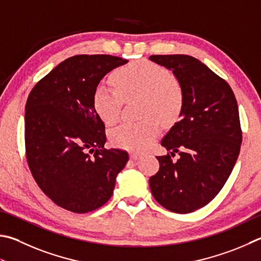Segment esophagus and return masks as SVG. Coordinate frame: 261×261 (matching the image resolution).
I'll list each match as a JSON object with an SVG mask.
<instances>
[{
    "instance_id": "obj_1",
    "label": "esophagus",
    "mask_w": 261,
    "mask_h": 261,
    "mask_svg": "<svg viewBox=\"0 0 261 261\" xmlns=\"http://www.w3.org/2000/svg\"><path fill=\"white\" fill-rule=\"evenodd\" d=\"M141 156H143V155L138 154V153H131V154H130V159H131V160H139V159L141 158Z\"/></svg>"
}]
</instances>
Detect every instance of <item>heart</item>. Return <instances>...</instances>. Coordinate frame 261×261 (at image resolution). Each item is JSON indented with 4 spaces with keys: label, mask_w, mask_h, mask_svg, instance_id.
<instances>
[{
    "label": "heart",
    "mask_w": 261,
    "mask_h": 261,
    "mask_svg": "<svg viewBox=\"0 0 261 261\" xmlns=\"http://www.w3.org/2000/svg\"><path fill=\"white\" fill-rule=\"evenodd\" d=\"M115 88L98 84L92 102L99 117L106 124H114L121 114L122 98L140 96L138 122H124L112 130L111 143L118 148L144 151L160 134L161 122L172 123L184 107V90L179 80L153 61L140 59L121 66L112 74Z\"/></svg>",
    "instance_id": "obj_1"
}]
</instances>
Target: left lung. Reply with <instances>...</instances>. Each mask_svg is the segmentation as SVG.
<instances>
[{
	"label": "left lung",
	"instance_id": "1",
	"mask_svg": "<svg viewBox=\"0 0 261 261\" xmlns=\"http://www.w3.org/2000/svg\"><path fill=\"white\" fill-rule=\"evenodd\" d=\"M149 59L172 69L185 98L179 121L161 141L171 155L156 158L160 170L149 178V187L165 209L189 213L216 197L236 163L242 143L238 101L229 84L194 57ZM176 152L180 158L172 161Z\"/></svg>",
	"mask_w": 261,
	"mask_h": 261
}]
</instances>
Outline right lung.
<instances>
[{"instance_id": "add662e5", "label": "right lung", "mask_w": 261, "mask_h": 261, "mask_svg": "<svg viewBox=\"0 0 261 261\" xmlns=\"http://www.w3.org/2000/svg\"><path fill=\"white\" fill-rule=\"evenodd\" d=\"M127 60L77 55L35 84L25 107V150L33 178L57 205L87 213L110 200L125 150L106 149L105 124L92 102L105 75Z\"/></svg>"}]
</instances>
